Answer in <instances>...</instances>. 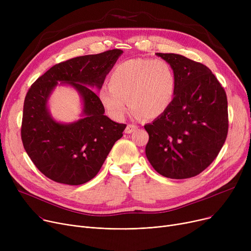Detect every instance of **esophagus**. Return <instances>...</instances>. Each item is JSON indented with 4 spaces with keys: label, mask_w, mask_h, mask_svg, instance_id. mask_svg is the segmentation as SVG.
I'll return each instance as SVG.
<instances>
[{
    "label": "esophagus",
    "mask_w": 251,
    "mask_h": 251,
    "mask_svg": "<svg viewBox=\"0 0 251 251\" xmlns=\"http://www.w3.org/2000/svg\"><path fill=\"white\" fill-rule=\"evenodd\" d=\"M137 126L136 125H133V124H128L127 125V127H126V129H125V133H127V134H130V133H132V132H134L135 130H137Z\"/></svg>",
    "instance_id": "esophagus-1"
}]
</instances>
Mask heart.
I'll return each instance as SVG.
<instances>
[{
  "label": "heart",
  "instance_id": "b5f03b06",
  "mask_svg": "<svg viewBox=\"0 0 251 251\" xmlns=\"http://www.w3.org/2000/svg\"><path fill=\"white\" fill-rule=\"evenodd\" d=\"M110 84L99 90L102 107L115 120H122L130 108L144 119L162 116L173 101L175 73L163 60L130 59L119 64Z\"/></svg>",
  "mask_w": 251,
  "mask_h": 251
}]
</instances>
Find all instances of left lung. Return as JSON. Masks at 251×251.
<instances>
[{
  "label": "left lung",
  "mask_w": 251,
  "mask_h": 251,
  "mask_svg": "<svg viewBox=\"0 0 251 251\" xmlns=\"http://www.w3.org/2000/svg\"><path fill=\"white\" fill-rule=\"evenodd\" d=\"M155 55L172 67L176 91L169 109L144 126L146 154L162 176L191 178L213 163L226 140V92L205 65L178 54Z\"/></svg>",
  "instance_id": "left-lung-1"
}]
</instances>
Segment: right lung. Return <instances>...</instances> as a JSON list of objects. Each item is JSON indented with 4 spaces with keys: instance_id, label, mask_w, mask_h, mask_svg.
<instances>
[{
    "instance_id": "right-lung-1",
    "label": "right lung",
    "mask_w": 251,
    "mask_h": 251,
    "mask_svg": "<svg viewBox=\"0 0 251 251\" xmlns=\"http://www.w3.org/2000/svg\"><path fill=\"white\" fill-rule=\"evenodd\" d=\"M122 50L77 57L59 63L31 85L24 100L21 126L23 147L35 167L50 180L81 185L94 178L125 124L112 121L91 88L102 86ZM69 84L82 97V118L61 124L51 117L47 101L59 83Z\"/></svg>"
}]
</instances>
